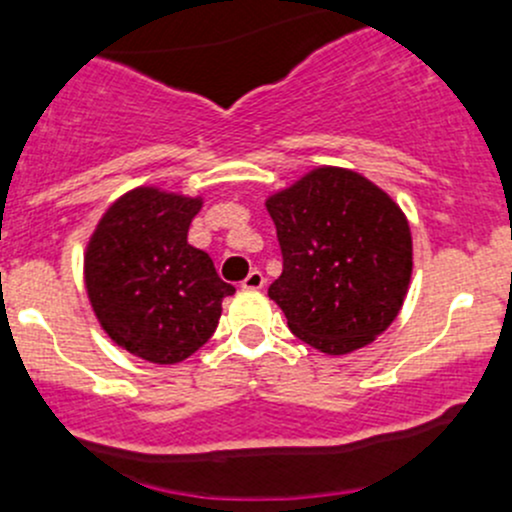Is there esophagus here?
Segmentation results:
<instances>
[{
  "label": "esophagus",
  "mask_w": 512,
  "mask_h": 512,
  "mask_svg": "<svg viewBox=\"0 0 512 512\" xmlns=\"http://www.w3.org/2000/svg\"><path fill=\"white\" fill-rule=\"evenodd\" d=\"M265 287V275L260 270H252L250 275L242 280V289H262Z\"/></svg>",
  "instance_id": "1"
}]
</instances>
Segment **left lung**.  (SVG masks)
Instances as JSON below:
<instances>
[{
	"label": "left lung",
	"instance_id": "obj_1",
	"mask_svg": "<svg viewBox=\"0 0 512 512\" xmlns=\"http://www.w3.org/2000/svg\"><path fill=\"white\" fill-rule=\"evenodd\" d=\"M282 275L267 294L297 339L324 354L366 347L396 319L411 280L399 205L344 168H317L267 200Z\"/></svg>",
	"mask_w": 512,
	"mask_h": 512
}]
</instances>
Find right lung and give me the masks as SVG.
<instances>
[{
  "instance_id": "1",
  "label": "right lung",
  "mask_w": 512,
  "mask_h": 512,
  "mask_svg": "<svg viewBox=\"0 0 512 512\" xmlns=\"http://www.w3.org/2000/svg\"><path fill=\"white\" fill-rule=\"evenodd\" d=\"M198 198L136 188L108 208L86 250V289L108 337L126 352L178 364L218 327L235 292L208 252L188 245Z\"/></svg>"
}]
</instances>
